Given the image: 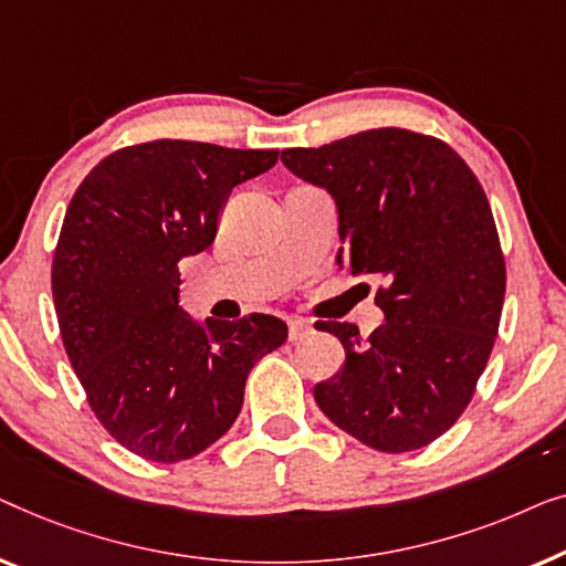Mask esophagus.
Masks as SVG:
<instances>
[{
    "instance_id": "34e87169",
    "label": "esophagus",
    "mask_w": 566,
    "mask_h": 566,
    "mask_svg": "<svg viewBox=\"0 0 566 566\" xmlns=\"http://www.w3.org/2000/svg\"><path fill=\"white\" fill-rule=\"evenodd\" d=\"M313 333V323L290 321V340H305Z\"/></svg>"
}]
</instances>
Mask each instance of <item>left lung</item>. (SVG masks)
<instances>
[{
  "instance_id": "1",
  "label": "left lung",
  "mask_w": 566,
  "mask_h": 566,
  "mask_svg": "<svg viewBox=\"0 0 566 566\" xmlns=\"http://www.w3.org/2000/svg\"><path fill=\"white\" fill-rule=\"evenodd\" d=\"M294 177L323 187L338 212V266L385 282V323H321L344 344L315 402L377 451L423 449L457 423L495 346L505 259L488 195L443 140L377 127L321 148H286Z\"/></svg>"
}]
</instances>
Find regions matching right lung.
Masks as SVG:
<instances>
[{"label":"right lung","instance_id":"add662e5","mask_svg":"<svg viewBox=\"0 0 566 566\" xmlns=\"http://www.w3.org/2000/svg\"><path fill=\"white\" fill-rule=\"evenodd\" d=\"M280 150L150 140L78 185L53 253L69 361L99 423L148 461L192 459L235 423L245 379L286 340L274 315L197 323L179 305V261L210 249L233 187Z\"/></svg>","mask_w":566,"mask_h":566}]
</instances>
